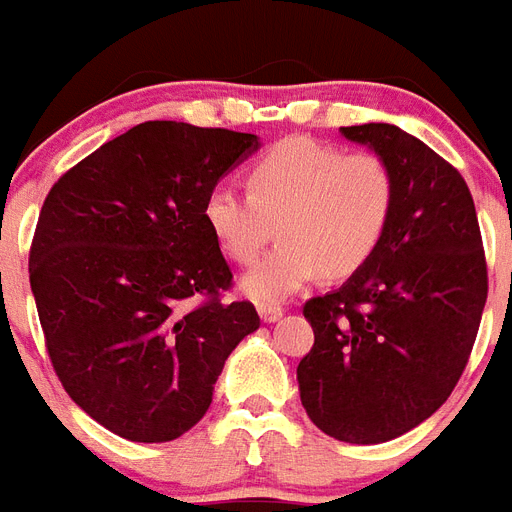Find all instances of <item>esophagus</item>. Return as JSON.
<instances>
[{"instance_id": "esophagus-1", "label": "esophagus", "mask_w": 512, "mask_h": 512, "mask_svg": "<svg viewBox=\"0 0 512 512\" xmlns=\"http://www.w3.org/2000/svg\"><path fill=\"white\" fill-rule=\"evenodd\" d=\"M261 322H277L282 317V306L275 304H259Z\"/></svg>"}]
</instances>
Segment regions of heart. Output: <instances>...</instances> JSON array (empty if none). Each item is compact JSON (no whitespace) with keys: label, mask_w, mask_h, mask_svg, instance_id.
<instances>
[{"label":"heart","mask_w":512,"mask_h":512,"mask_svg":"<svg viewBox=\"0 0 512 512\" xmlns=\"http://www.w3.org/2000/svg\"><path fill=\"white\" fill-rule=\"evenodd\" d=\"M245 190L214 187L203 222L227 259L251 264L277 235L280 243L243 277L259 304H280L320 275H357L383 243L396 208L394 171L375 153H343L288 137L245 171Z\"/></svg>","instance_id":"heart-1"}]
</instances>
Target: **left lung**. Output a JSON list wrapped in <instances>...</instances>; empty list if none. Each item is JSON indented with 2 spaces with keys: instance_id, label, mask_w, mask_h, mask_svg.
<instances>
[{
  "instance_id": "obj_1",
  "label": "left lung",
  "mask_w": 512,
  "mask_h": 512,
  "mask_svg": "<svg viewBox=\"0 0 512 512\" xmlns=\"http://www.w3.org/2000/svg\"><path fill=\"white\" fill-rule=\"evenodd\" d=\"M391 166L396 208L357 275L309 298L314 346L298 362L312 423L338 441L380 444L431 418L468 365L486 304L476 206L460 171L394 124L341 126Z\"/></svg>"
}]
</instances>
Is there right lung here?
<instances>
[{"label": "right lung", "instance_id": "1", "mask_svg": "<svg viewBox=\"0 0 512 512\" xmlns=\"http://www.w3.org/2000/svg\"><path fill=\"white\" fill-rule=\"evenodd\" d=\"M256 134L145 121L57 179L28 275L57 378L89 418L129 441L190 431L224 362L259 330L251 301H222L230 264L203 222L219 179Z\"/></svg>", "mask_w": 512, "mask_h": 512}]
</instances>
